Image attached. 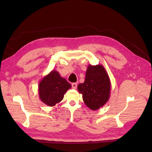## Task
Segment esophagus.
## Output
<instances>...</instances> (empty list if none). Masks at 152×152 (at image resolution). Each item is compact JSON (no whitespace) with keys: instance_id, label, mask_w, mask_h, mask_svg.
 I'll return each instance as SVG.
<instances>
[{"instance_id":"34e87169","label":"esophagus","mask_w":152,"mask_h":152,"mask_svg":"<svg viewBox=\"0 0 152 152\" xmlns=\"http://www.w3.org/2000/svg\"><path fill=\"white\" fill-rule=\"evenodd\" d=\"M72 86L73 89H76L77 87V83H72Z\"/></svg>"}]
</instances>
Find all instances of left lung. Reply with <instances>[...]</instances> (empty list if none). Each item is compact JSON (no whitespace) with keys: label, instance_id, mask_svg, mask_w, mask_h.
<instances>
[{"label":"left lung","instance_id":"obj_1","mask_svg":"<svg viewBox=\"0 0 152 152\" xmlns=\"http://www.w3.org/2000/svg\"><path fill=\"white\" fill-rule=\"evenodd\" d=\"M77 89L82 94V99L87 107L96 110L108 101L111 82L102 65H89L87 68L84 82L78 85Z\"/></svg>","mask_w":152,"mask_h":152}]
</instances>
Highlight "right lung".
<instances>
[{"label": "right lung", "mask_w": 152, "mask_h": 152, "mask_svg": "<svg viewBox=\"0 0 152 152\" xmlns=\"http://www.w3.org/2000/svg\"><path fill=\"white\" fill-rule=\"evenodd\" d=\"M71 84L60 76L58 72L52 70L41 80L39 84V98L49 107H54L61 102Z\"/></svg>", "instance_id": "right-lung-1"}]
</instances>
